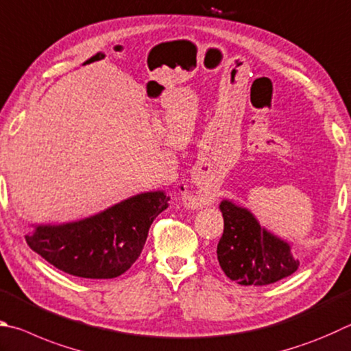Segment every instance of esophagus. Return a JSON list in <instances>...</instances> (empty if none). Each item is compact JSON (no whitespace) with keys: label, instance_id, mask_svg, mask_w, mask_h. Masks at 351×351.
<instances>
[{"label":"esophagus","instance_id":"34e87169","mask_svg":"<svg viewBox=\"0 0 351 351\" xmlns=\"http://www.w3.org/2000/svg\"><path fill=\"white\" fill-rule=\"evenodd\" d=\"M213 202L212 195H208L206 192H196V193H190L186 195V204L192 208H199L202 206H208V204Z\"/></svg>","mask_w":351,"mask_h":351}]
</instances>
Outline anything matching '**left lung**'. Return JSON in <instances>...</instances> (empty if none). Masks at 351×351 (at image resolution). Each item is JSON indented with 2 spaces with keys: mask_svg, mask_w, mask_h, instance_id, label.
<instances>
[{
  "mask_svg": "<svg viewBox=\"0 0 351 351\" xmlns=\"http://www.w3.org/2000/svg\"><path fill=\"white\" fill-rule=\"evenodd\" d=\"M224 233L218 244L221 269L241 285H269L299 267L290 245L258 224L254 216L230 201L221 202Z\"/></svg>",
  "mask_w": 351,
  "mask_h": 351,
  "instance_id": "left-lung-1",
  "label": "left lung"
}]
</instances>
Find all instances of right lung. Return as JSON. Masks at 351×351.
<instances>
[{
  "instance_id": "right-lung-1",
  "label": "right lung",
  "mask_w": 351,
  "mask_h": 351,
  "mask_svg": "<svg viewBox=\"0 0 351 351\" xmlns=\"http://www.w3.org/2000/svg\"><path fill=\"white\" fill-rule=\"evenodd\" d=\"M162 192L141 193L92 218L64 226H38L29 247L69 275L110 279L123 275L143 252L149 228L167 208Z\"/></svg>"
}]
</instances>
